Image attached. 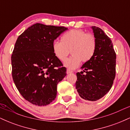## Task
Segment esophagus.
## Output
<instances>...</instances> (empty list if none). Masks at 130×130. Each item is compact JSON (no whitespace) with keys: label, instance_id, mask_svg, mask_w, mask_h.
<instances>
[{"label":"esophagus","instance_id":"1","mask_svg":"<svg viewBox=\"0 0 130 130\" xmlns=\"http://www.w3.org/2000/svg\"><path fill=\"white\" fill-rule=\"evenodd\" d=\"M71 73H73V71H71V70H68V69H67V74Z\"/></svg>","mask_w":130,"mask_h":130}]
</instances>
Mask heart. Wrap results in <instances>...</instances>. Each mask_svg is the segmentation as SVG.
Wrapping results in <instances>:
<instances>
[{"instance_id": "b5f03b06", "label": "heart", "mask_w": 130, "mask_h": 130, "mask_svg": "<svg viewBox=\"0 0 130 130\" xmlns=\"http://www.w3.org/2000/svg\"><path fill=\"white\" fill-rule=\"evenodd\" d=\"M96 46V38L93 34L86 33L83 30L73 29L62 35L61 41H54L53 50L60 61L65 60L71 53L72 56L65 61V65L70 69H74L81 61L86 63L92 59Z\"/></svg>"}]
</instances>
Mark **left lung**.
I'll list each match as a JSON object with an SVG mask.
<instances>
[{"instance_id": "obj_1", "label": "left lung", "mask_w": 130, "mask_h": 130, "mask_svg": "<svg viewBox=\"0 0 130 130\" xmlns=\"http://www.w3.org/2000/svg\"><path fill=\"white\" fill-rule=\"evenodd\" d=\"M97 46L92 59L76 73V89L79 96L88 101L103 97L112 86L116 76V54L112 41L102 29L92 26Z\"/></svg>"}]
</instances>
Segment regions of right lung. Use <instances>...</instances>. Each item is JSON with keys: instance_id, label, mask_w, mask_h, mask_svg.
<instances>
[{"instance_id": "right-lung-1", "label": "right lung", "mask_w": 130, "mask_h": 130, "mask_svg": "<svg viewBox=\"0 0 130 130\" xmlns=\"http://www.w3.org/2000/svg\"><path fill=\"white\" fill-rule=\"evenodd\" d=\"M67 29L37 23L16 40L11 58L13 79L21 95L33 104L46 106L54 100L57 85L67 75L53 44Z\"/></svg>"}]
</instances>
